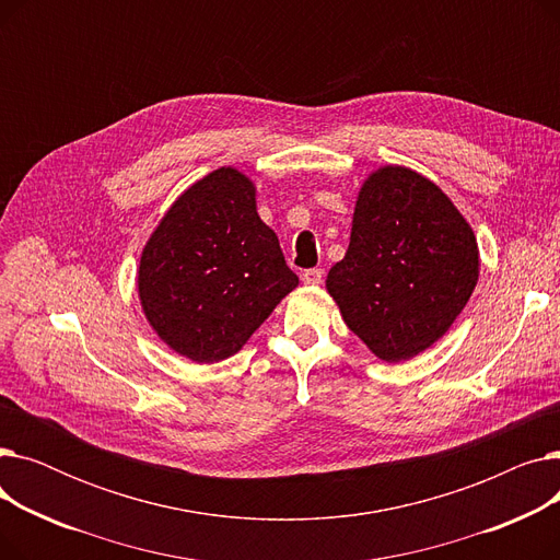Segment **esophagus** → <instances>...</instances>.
Listing matches in <instances>:
<instances>
[{"instance_id":"34e87169","label":"esophagus","mask_w":560,"mask_h":560,"mask_svg":"<svg viewBox=\"0 0 560 560\" xmlns=\"http://www.w3.org/2000/svg\"><path fill=\"white\" fill-rule=\"evenodd\" d=\"M322 275H325V272H322L319 268H311L302 275V279H304L306 285H317V283H322Z\"/></svg>"}]
</instances>
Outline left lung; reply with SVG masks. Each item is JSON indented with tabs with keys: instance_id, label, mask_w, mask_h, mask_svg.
I'll use <instances>...</instances> for the list:
<instances>
[{
	"instance_id": "left-lung-1",
	"label": "left lung",
	"mask_w": 560,
	"mask_h": 560,
	"mask_svg": "<svg viewBox=\"0 0 560 560\" xmlns=\"http://www.w3.org/2000/svg\"><path fill=\"white\" fill-rule=\"evenodd\" d=\"M477 279L475 231L450 197L427 176L386 165L359 192L327 290L372 354L399 363L447 334Z\"/></svg>"
}]
</instances>
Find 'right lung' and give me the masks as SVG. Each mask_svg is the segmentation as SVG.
Instances as JSON below:
<instances>
[{
    "mask_svg": "<svg viewBox=\"0 0 560 560\" xmlns=\"http://www.w3.org/2000/svg\"><path fill=\"white\" fill-rule=\"evenodd\" d=\"M298 283L256 213L254 184L233 167L206 174L170 206L138 270L150 325L195 363L233 357Z\"/></svg>",
    "mask_w": 560,
    "mask_h": 560,
    "instance_id": "add662e5",
    "label": "right lung"
}]
</instances>
